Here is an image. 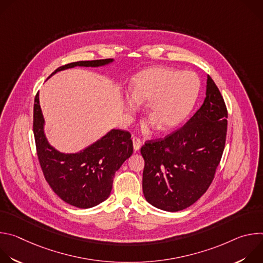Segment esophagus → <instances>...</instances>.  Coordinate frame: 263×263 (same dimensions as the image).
<instances>
[{"mask_svg": "<svg viewBox=\"0 0 263 263\" xmlns=\"http://www.w3.org/2000/svg\"><path fill=\"white\" fill-rule=\"evenodd\" d=\"M132 141H133V147L135 151H137V149H139V147L141 146V139L137 136H133L132 137Z\"/></svg>", "mask_w": 263, "mask_h": 263, "instance_id": "34e87169", "label": "esophagus"}]
</instances>
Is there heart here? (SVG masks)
Returning a JSON list of instances; mask_svg holds the SVG:
<instances>
[{
	"mask_svg": "<svg viewBox=\"0 0 263 263\" xmlns=\"http://www.w3.org/2000/svg\"><path fill=\"white\" fill-rule=\"evenodd\" d=\"M200 89V80L194 71H180L171 67L146 68L132 79L127 109L134 112L146 102V116L160 130L179 125L191 111Z\"/></svg>",
	"mask_w": 263,
	"mask_h": 263,
	"instance_id": "heart-1",
	"label": "heart"
}]
</instances>
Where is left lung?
I'll return each instance as SVG.
<instances>
[{"instance_id": "left-lung-1", "label": "left lung", "mask_w": 263, "mask_h": 263, "mask_svg": "<svg viewBox=\"0 0 263 263\" xmlns=\"http://www.w3.org/2000/svg\"><path fill=\"white\" fill-rule=\"evenodd\" d=\"M228 111L210 76L201 108L179 129L147 140L142 191L145 200L165 211H180L196 203L209 189L226 143Z\"/></svg>"}]
</instances>
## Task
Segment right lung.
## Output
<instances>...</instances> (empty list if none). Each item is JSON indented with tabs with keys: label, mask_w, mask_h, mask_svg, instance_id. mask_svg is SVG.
<instances>
[{
	"label": "right lung",
	"mask_w": 263,
	"mask_h": 263,
	"mask_svg": "<svg viewBox=\"0 0 263 263\" xmlns=\"http://www.w3.org/2000/svg\"><path fill=\"white\" fill-rule=\"evenodd\" d=\"M111 61L101 59L71 62L58 67L50 77L59 70L77 65L100 66ZM44 124L37 92L33 108L36 152L45 179L53 192L65 203L78 208H90L105 201L111 193L116 172L133 153L130 132L114 129L81 153L62 154L49 144Z\"/></svg>",
	"instance_id": "add662e5"
}]
</instances>
